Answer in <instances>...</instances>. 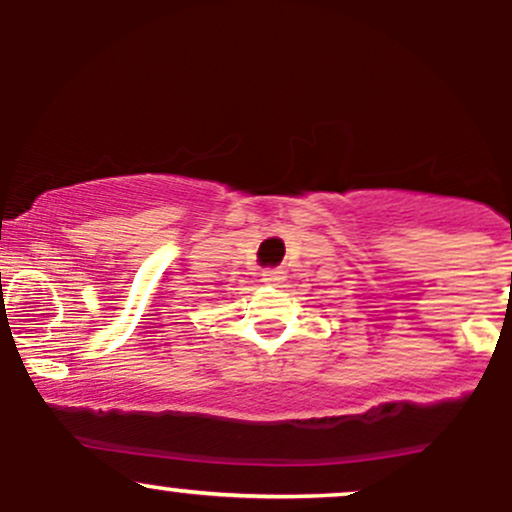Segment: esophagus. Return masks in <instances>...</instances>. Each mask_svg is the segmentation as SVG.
Here are the masks:
<instances>
[{
  "mask_svg": "<svg viewBox=\"0 0 512 512\" xmlns=\"http://www.w3.org/2000/svg\"><path fill=\"white\" fill-rule=\"evenodd\" d=\"M284 279H286V276H284V272H281V269H264V272H262V281L267 286H281V284H284Z\"/></svg>",
  "mask_w": 512,
  "mask_h": 512,
  "instance_id": "34e87169",
  "label": "esophagus"
}]
</instances>
